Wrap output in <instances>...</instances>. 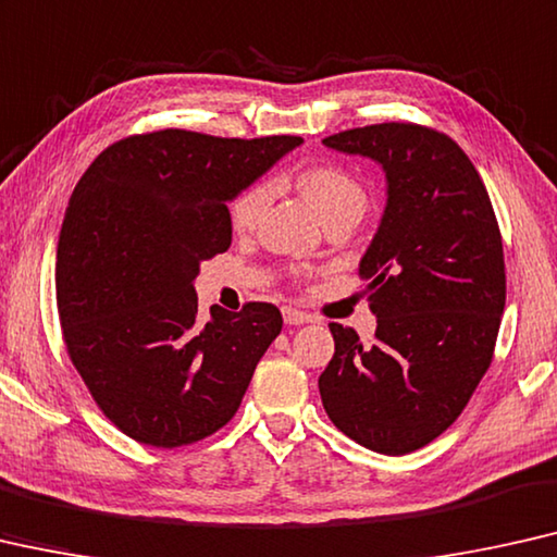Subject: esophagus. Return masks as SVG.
I'll use <instances>...</instances> for the list:
<instances>
[{
    "instance_id": "34e87169",
    "label": "esophagus",
    "mask_w": 557,
    "mask_h": 557,
    "mask_svg": "<svg viewBox=\"0 0 557 557\" xmlns=\"http://www.w3.org/2000/svg\"><path fill=\"white\" fill-rule=\"evenodd\" d=\"M282 318H285V325H305V322L312 320L310 314L295 310V307H285V310H282Z\"/></svg>"
}]
</instances>
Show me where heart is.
Listing matches in <instances>:
<instances>
[{"instance_id": "heart-1", "label": "heart", "mask_w": 557, "mask_h": 557, "mask_svg": "<svg viewBox=\"0 0 557 557\" xmlns=\"http://www.w3.org/2000/svg\"><path fill=\"white\" fill-rule=\"evenodd\" d=\"M300 193L312 207L320 220H327L332 214H360L368 207V193L360 185L358 177L343 168H332V164H322V168L307 170L300 177ZM270 199L268 185H255L245 189L230 207V218L235 230H250L255 220L260 218Z\"/></svg>"}]
</instances>
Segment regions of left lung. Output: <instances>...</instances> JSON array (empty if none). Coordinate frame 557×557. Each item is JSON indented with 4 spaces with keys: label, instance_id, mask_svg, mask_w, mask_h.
<instances>
[{
    "label": "left lung",
    "instance_id": "obj_1",
    "mask_svg": "<svg viewBox=\"0 0 557 557\" xmlns=\"http://www.w3.org/2000/svg\"><path fill=\"white\" fill-rule=\"evenodd\" d=\"M322 145L385 172L387 202L360 260L375 343L330 322L318 385L337 430L383 455L433 443L491 368L505 310L503 239L487 189L443 132L385 122Z\"/></svg>",
    "mask_w": 557,
    "mask_h": 557
}]
</instances>
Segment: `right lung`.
<instances>
[{"label":"right lung","mask_w":557,"mask_h":557,"mask_svg":"<svg viewBox=\"0 0 557 557\" xmlns=\"http://www.w3.org/2000/svg\"><path fill=\"white\" fill-rule=\"evenodd\" d=\"M302 137L160 129L104 149L70 197L57 245L66 352L124 435L180 447L237 412L282 330L275 305L197 314L199 264L232 243L227 202Z\"/></svg>","instance_id":"1"}]
</instances>
